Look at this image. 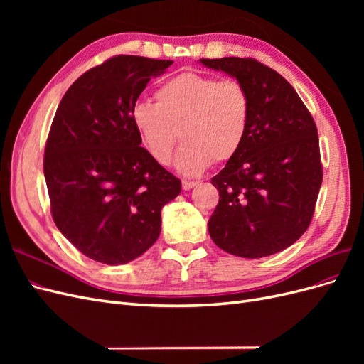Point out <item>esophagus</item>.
Listing matches in <instances>:
<instances>
[{"label":"esophagus","instance_id":"34e87169","mask_svg":"<svg viewBox=\"0 0 364 364\" xmlns=\"http://www.w3.org/2000/svg\"><path fill=\"white\" fill-rule=\"evenodd\" d=\"M197 185V182H193V181H182V188L185 191H188L191 188H194V186Z\"/></svg>","mask_w":364,"mask_h":364}]
</instances>
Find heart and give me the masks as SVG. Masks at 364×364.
Instances as JSON below:
<instances>
[{
	"label": "heart",
	"mask_w": 364,
	"mask_h": 364,
	"mask_svg": "<svg viewBox=\"0 0 364 364\" xmlns=\"http://www.w3.org/2000/svg\"><path fill=\"white\" fill-rule=\"evenodd\" d=\"M155 97L156 105L136 103L130 117L142 146L158 164L171 162L179 132L185 144L176 167L186 176L202 173L213 162H228L243 146L250 98L241 82L182 73L165 82Z\"/></svg>",
	"instance_id": "b5f03b06"
}]
</instances>
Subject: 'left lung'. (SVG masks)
Masks as SVG:
<instances>
[{
    "label": "left lung",
    "mask_w": 364,
    "mask_h": 364,
    "mask_svg": "<svg viewBox=\"0 0 364 364\" xmlns=\"http://www.w3.org/2000/svg\"><path fill=\"white\" fill-rule=\"evenodd\" d=\"M200 62L235 77L250 98L243 146L211 179L220 199L209 235L230 255H273L299 240L314 214L323 178L316 123L294 87L258 60Z\"/></svg>",
    "instance_id": "8db88e82"
}]
</instances>
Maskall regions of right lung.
I'll return each mask as SVG.
<instances>
[{"mask_svg":"<svg viewBox=\"0 0 364 364\" xmlns=\"http://www.w3.org/2000/svg\"><path fill=\"white\" fill-rule=\"evenodd\" d=\"M173 60L115 56L65 92L46 146L43 174L62 235L94 261H134L161 234V209L181 181L141 147L132 109Z\"/></svg>","mask_w":364,"mask_h":364,"instance_id":"obj_1","label":"right lung"}]
</instances>
